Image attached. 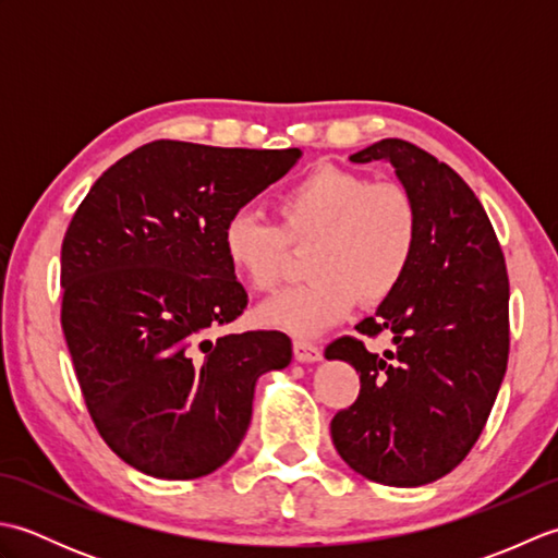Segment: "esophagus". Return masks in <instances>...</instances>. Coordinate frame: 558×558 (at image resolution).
<instances>
[{"label": "esophagus", "mask_w": 558, "mask_h": 558, "mask_svg": "<svg viewBox=\"0 0 558 558\" xmlns=\"http://www.w3.org/2000/svg\"><path fill=\"white\" fill-rule=\"evenodd\" d=\"M292 352L300 362H318V360H322V348L314 345V342H310V340H300V338L294 340Z\"/></svg>", "instance_id": "1"}]
</instances>
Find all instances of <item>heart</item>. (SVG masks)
<instances>
[{"label": "heart", "mask_w": 558, "mask_h": 558, "mask_svg": "<svg viewBox=\"0 0 558 558\" xmlns=\"http://www.w3.org/2000/svg\"><path fill=\"white\" fill-rule=\"evenodd\" d=\"M268 225L240 210L222 228V254L254 292H272L286 276L290 248L302 252L312 280L260 306V318L298 336H314L352 304L393 298L420 246V208L410 189L372 182L338 165H316L272 198Z\"/></svg>", "instance_id": "heart-1"}]
</instances>
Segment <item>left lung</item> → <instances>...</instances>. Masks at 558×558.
I'll use <instances>...</instances> for the list:
<instances>
[{"mask_svg": "<svg viewBox=\"0 0 558 558\" xmlns=\"http://www.w3.org/2000/svg\"><path fill=\"white\" fill-rule=\"evenodd\" d=\"M388 160L420 208V246L393 298L326 348L360 374L330 420L336 450L362 477L422 487L458 468L489 420L508 364V272L496 232L462 177L410 141L350 156ZM388 335L384 355L363 345Z\"/></svg>", "mask_w": 558, "mask_h": 558, "instance_id": "8db88e82", "label": "left lung"}]
</instances>
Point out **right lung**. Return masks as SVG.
Wrapping results in <instances>:
<instances>
[{
    "label": "right lung",
    "instance_id": "obj_1",
    "mask_svg": "<svg viewBox=\"0 0 558 558\" xmlns=\"http://www.w3.org/2000/svg\"><path fill=\"white\" fill-rule=\"evenodd\" d=\"M300 148L160 138L105 170L62 242V330L102 441L160 480L228 462L260 374L292 360L280 330L208 333L244 312L222 228L288 174Z\"/></svg>",
    "mask_w": 558,
    "mask_h": 558
}]
</instances>
